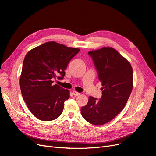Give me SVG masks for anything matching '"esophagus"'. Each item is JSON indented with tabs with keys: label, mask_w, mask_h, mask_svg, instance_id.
Here are the masks:
<instances>
[{
	"label": "esophagus",
	"mask_w": 156,
	"mask_h": 156,
	"mask_svg": "<svg viewBox=\"0 0 156 156\" xmlns=\"http://www.w3.org/2000/svg\"><path fill=\"white\" fill-rule=\"evenodd\" d=\"M73 95L74 96H79L80 94V93H78V92H76V91H73Z\"/></svg>",
	"instance_id": "34e87169"
}]
</instances>
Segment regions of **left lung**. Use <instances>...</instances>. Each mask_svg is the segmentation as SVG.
<instances>
[{
    "label": "left lung",
    "instance_id": "1",
    "mask_svg": "<svg viewBox=\"0 0 156 156\" xmlns=\"http://www.w3.org/2000/svg\"><path fill=\"white\" fill-rule=\"evenodd\" d=\"M103 87L100 99L89 96L81 108L83 118L89 123L105 124L124 108L133 87V71L130 63L112 48L103 47L89 51Z\"/></svg>",
    "mask_w": 156,
    "mask_h": 156
}]
</instances>
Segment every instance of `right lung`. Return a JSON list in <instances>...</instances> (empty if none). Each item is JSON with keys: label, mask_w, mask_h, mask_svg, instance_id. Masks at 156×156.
<instances>
[{"label": "right lung", "mask_w": 156, "mask_h": 156, "mask_svg": "<svg viewBox=\"0 0 156 156\" xmlns=\"http://www.w3.org/2000/svg\"><path fill=\"white\" fill-rule=\"evenodd\" d=\"M80 51L55 42H48L30 50L23 62L20 78L22 98L31 112L40 120L58 118L69 98V90L53 83L63 79L68 63Z\"/></svg>", "instance_id": "right-lung-1"}]
</instances>
